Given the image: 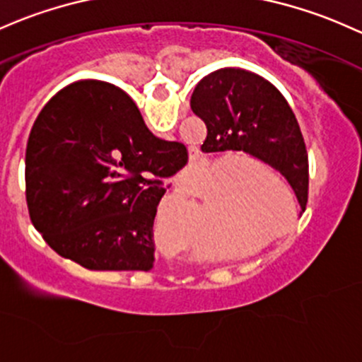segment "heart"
<instances>
[{
	"mask_svg": "<svg viewBox=\"0 0 362 362\" xmlns=\"http://www.w3.org/2000/svg\"><path fill=\"white\" fill-rule=\"evenodd\" d=\"M212 192V185L202 186L197 192L195 207H193L192 198H189V193L186 192V189H181V192H177L176 195L173 197L170 204H173L174 212L181 217L182 229L181 231H169V229L158 228L157 238L160 245L169 248H181L182 245L188 243L192 238H195L198 233L195 209L198 212V217H200V219L204 217L205 226L211 228V231L217 236V238L228 240V242L238 245H247L248 242H252V240L255 238V235H257V229L255 228L257 226H255L254 223H250L248 219H236V217L229 216L228 212H223L217 216L216 214L219 213V205H217V202H211L208 211H204V209L207 208L205 207V204H207V200L211 198ZM211 223L213 224L212 227L210 226Z\"/></svg>",
	"mask_w": 362,
	"mask_h": 362,
	"instance_id": "1",
	"label": "heart"
}]
</instances>
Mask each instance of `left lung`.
Masks as SVG:
<instances>
[{"label":"left lung","mask_w":362,"mask_h":362,"mask_svg":"<svg viewBox=\"0 0 362 362\" xmlns=\"http://www.w3.org/2000/svg\"><path fill=\"white\" fill-rule=\"evenodd\" d=\"M189 105L207 126L202 151H245L259 158L286 177L305 211V143L288 102L269 81L243 69H219L197 84Z\"/></svg>","instance_id":"8db88e82"}]
</instances>
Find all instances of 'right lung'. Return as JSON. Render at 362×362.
Listing matches in <instances>:
<instances>
[{"label":"right lung","mask_w":362,"mask_h":362,"mask_svg":"<svg viewBox=\"0 0 362 362\" xmlns=\"http://www.w3.org/2000/svg\"><path fill=\"white\" fill-rule=\"evenodd\" d=\"M182 143L155 138L114 84L77 81L37 115L25 150L34 228L65 259L91 271H150L153 219Z\"/></svg>","instance_id":"add662e5"}]
</instances>
